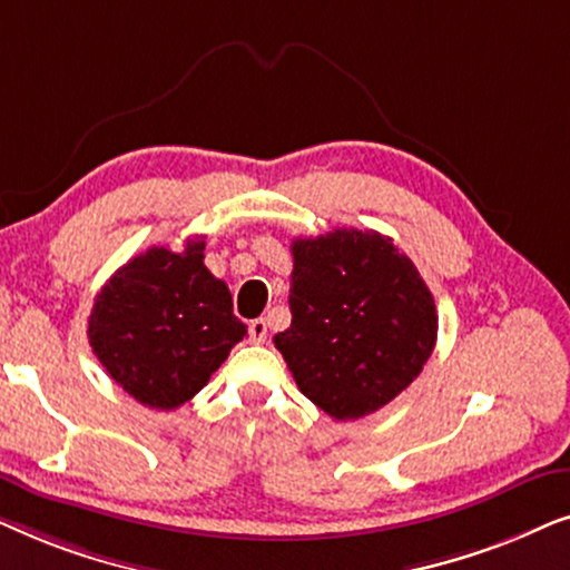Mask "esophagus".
<instances>
[{"label":"esophagus","instance_id":"1","mask_svg":"<svg viewBox=\"0 0 570 570\" xmlns=\"http://www.w3.org/2000/svg\"><path fill=\"white\" fill-rule=\"evenodd\" d=\"M248 337H252L254 345H264V342H267V322H264V318H254V322L248 324Z\"/></svg>","mask_w":570,"mask_h":570}]
</instances>
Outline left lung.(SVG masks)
Instances as JSON below:
<instances>
[{"instance_id":"1","label":"left lung","mask_w":570,"mask_h":570,"mask_svg":"<svg viewBox=\"0 0 570 570\" xmlns=\"http://www.w3.org/2000/svg\"><path fill=\"white\" fill-rule=\"evenodd\" d=\"M291 314L275 334L295 384L334 420L371 415L420 376L439 314L410 256L376 230L293 240Z\"/></svg>"}]
</instances>
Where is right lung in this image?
<instances>
[{"instance_id": "right-lung-1", "label": "right lung", "mask_w": 570, "mask_h": 570, "mask_svg": "<svg viewBox=\"0 0 570 570\" xmlns=\"http://www.w3.org/2000/svg\"><path fill=\"white\" fill-rule=\"evenodd\" d=\"M246 337L228 285L205 267V238L153 246L100 287L88 340L100 365L139 404L176 410Z\"/></svg>"}]
</instances>
